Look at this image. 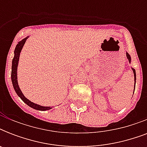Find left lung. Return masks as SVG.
Instances as JSON below:
<instances>
[{"label":"left lung","instance_id":"1","mask_svg":"<svg viewBox=\"0 0 147 147\" xmlns=\"http://www.w3.org/2000/svg\"><path fill=\"white\" fill-rule=\"evenodd\" d=\"M126 55H127V57L128 60H129V62H131V58H130V55H129L127 53H126ZM132 70L133 71H134V82H135V85H136V71H135V69H133V68H132ZM134 88H135V85H134Z\"/></svg>","mask_w":147,"mask_h":147}]
</instances>
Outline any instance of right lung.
<instances>
[{"instance_id": "add662e5", "label": "right lung", "mask_w": 147, "mask_h": 147, "mask_svg": "<svg viewBox=\"0 0 147 147\" xmlns=\"http://www.w3.org/2000/svg\"><path fill=\"white\" fill-rule=\"evenodd\" d=\"M29 36L24 38V40H22L21 41H20L17 45L16 46V48L14 49V56L12 60V70H11V81H12L13 86L14 88L15 92L17 94V95L21 98V100L24 101L25 104L30 106V107L33 108L35 110H38V111H47L49 110L53 107H43L41 105H39L37 104L32 102L30 100L27 99L26 97L24 96V94L22 93L21 90L20 88L19 85H18V82H17V66H18V62H19L20 59V54L21 52L23 47H24L25 42H26V40L28 39Z\"/></svg>"}]
</instances>
